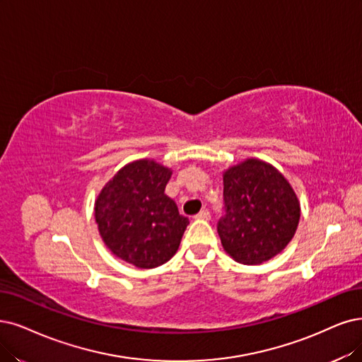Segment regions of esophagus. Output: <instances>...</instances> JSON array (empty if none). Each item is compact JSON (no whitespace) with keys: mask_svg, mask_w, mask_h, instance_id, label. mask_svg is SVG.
<instances>
[{"mask_svg":"<svg viewBox=\"0 0 362 362\" xmlns=\"http://www.w3.org/2000/svg\"><path fill=\"white\" fill-rule=\"evenodd\" d=\"M195 219H202V221H209L210 219V211L207 209L202 210L198 213V215H195Z\"/></svg>","mask_w":362,"mask_h":362,"instance_id":"esophagus-1","label":"esophagus"}]
</instances>
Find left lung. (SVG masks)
<instances>
[{
    "instance_id": "left-lung-1",
    "label": "left lung",
    "mask_w": 362,
    "mask_h": 362,
    "mask_svg": "<svg viewBox=\"0 0 362 362\" xmlns=\"http://www.w3.org/2000/svg\"><path fill=\"white\" fill-rule=\"evenodd\" d=\"M223 204L218 234L240 264L272 259L297 231L298 198L284 174L261 159H246L223 173Z\"/></svg>"
}]
</instances>
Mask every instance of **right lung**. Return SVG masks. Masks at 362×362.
<instances>
[{
  "label": "right lung",
  "instance_id": "1",
  "mask_svg": "<svg viewBox=\"0 0 362 362\" xmlns=\"http://www.w3.org/2000/svg\"><path fill=\"white\" fill-rule=\"evenodd\" d=\"M171 170L153 159L120 168L95 202V221L113 255L139 269H155L177 252L188 218L165 195Z\"/></svg>",
  "mask_w": 362,
  "mask_h": 362
}]
</instances>
